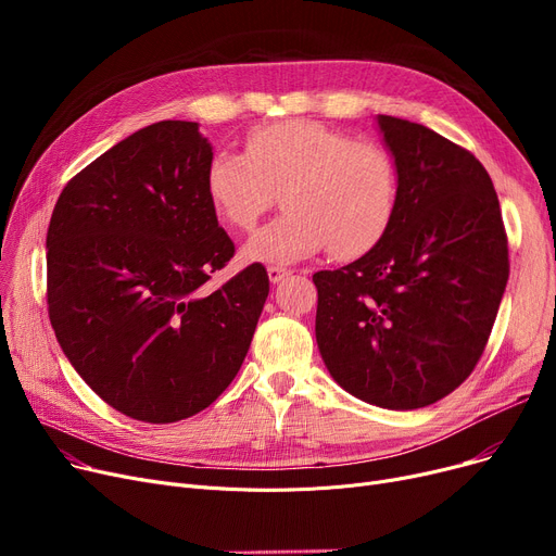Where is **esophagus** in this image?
Instances as JSON below:
<instances>
[{
  "label": "esophagus",
  "mask_w": 556,
  "mask_h": 556,
  "mask_svg": "<svg viewBox=\"0 0 556 556\" xmlns=\"http://www.w3.org/2000/svg\"><path fill=\"white\" fill-rule=\"evenodd\" d=\"M290 275V270L288 268H283V266H268V277H270V281L273 283H277V281H281L283 277H288Z\"/></svg>",
  "instance_id": "obj_1"
}]
</instances>
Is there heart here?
I'll return each mask as SVG.
<instances>
[{
  "mask_svg": "<svg viewBox=\"0 0 556 556\" xmlns=\"http://www.w3.org/2000/svg\"><path fill=\"white\" fill-rule=\"evenodd\" d=\"M204 191L239 231H250L281 191L286 212L245 245L250 258L288 263L327 245L336 258H356L383 241L396 216L399 170L381 143L288 119L254 128L245 153L218 149Z\"/></svg>",
  "mask_w": 556,
  "mask_h": 556,
  "instance_id": "obj_1",
  "label": "heart"
}]
</instances>
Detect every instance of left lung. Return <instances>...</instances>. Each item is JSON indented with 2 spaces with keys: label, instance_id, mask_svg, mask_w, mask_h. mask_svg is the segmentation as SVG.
Masks as SVG:
<instances>
[{
  "label": "left lung",
  "instance_id": "left-lung-1",
  "mask_svg": "<svg viewBox=\"0 0 556 556\" xmlns=\"http://www.w3.org/2000/svg\"><path fill=\"white\" fill-rule=\"evenodd\" d=\"M399 207L358 261L313 275L315 338L349 394L388 410L444 399L476 369L509 279L486 168L434 130L378 114Z\"/></svg>",
  "mask_w": 556,
  "mask_h": 556
}]
</instances>
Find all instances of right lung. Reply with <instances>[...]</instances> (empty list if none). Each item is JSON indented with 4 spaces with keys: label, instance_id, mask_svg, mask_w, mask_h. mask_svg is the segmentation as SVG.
I'll list each match as a JSON object with an SVG mask.
<instances>
[{
    "label": "right lung",
    "instance_id": "add662e5",
    "mask_svg": "<svg viewBox=\"0 0 556 556\" xmlns=\"http://www.w3.org/2000/svg\"><path fill=\"white\" fill-rule=\"evenodd\" d=\"M212 146L157 122L65 185L47 231V306L65 356L108 405L173 424L239 374L270 279L261 263L218 288L233 243L204 191Z\"/></svg>",
    "mask_w": 556,
    "mask_h": 556
}]
</instances>
